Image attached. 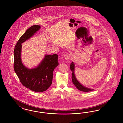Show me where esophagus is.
<instances>
[{
    "instance_id": "esophagus-1",
    "label": "esophagus",
    "mask_w": 123,
    "mask_h": 123,
    "mask_svg": "<svg viewBox=\"0 0 123 123\" xmlns=\"http://www.w3.org/2000/svg\"><path fill=\"white\" fill-rule=\"evenodd\" d=\"M64 57H65V59H66V60H68L70 58V54L69 53H66L64 55Z\"/></svg>"
}]
</instances>
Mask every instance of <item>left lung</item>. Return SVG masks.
Masks as SVG:
<instances>
[{
  "label": "left lung",
  "instance_id": "left-lung-1",
  "mask_svg": "<svg viewBox=\"0 0 123 123\" xmlns=\"http://www.w3.org/2000/svg\"><path fill=\"white\" fill-rule=\"evenodd\" d=\"M70 70H71V71L72 72V76H71L72 82L78 90L83 92H90L94 90L93 89H91V88L83 86L78 81L75 75V72H75V64L73 63V62H72L70 64Z\"/></svg>",
  "mask_w": 123,
  "mask_h": 123
}]
</instances>
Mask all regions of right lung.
Listing matches in <instances>:
<instances>
[{"label":"right lung","mask_w":123,"mask_h":123,"mask_svg":"<svg viewBox=\"0 0 123 123\" xmlns=\"http://www.w3.org/2000/svg\"><path fill=\"white\" fill-rule=\"evenodd\" d=\"M41 28L34 25L26 30L18 41L14 51V69L22 84L27 88L37 92L47 90L51 85L53 72L59 65L58 55H46L40 64L35 68L29 69L22 63V44L29 39Z\"/></svg>","instance_id":"add662e5"}]
</instances>
